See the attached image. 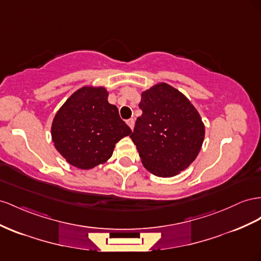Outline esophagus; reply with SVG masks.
Instances as JSON below:
<instances>
[{"instance_id":"obj_1","label":"esophagus","mask_w":261,"mask_h":261,"mask_svg":"<svg viewBox=\"0 0 261 261\" xmlns=\"http://www.w3.org/2000/svg\"><path fill=\"white\" fill-rule=\"evenodd\" d=\"M127 125L129 126L130 129H133V128H134V125H135V119H134V118H129L128 121H127Z\"/></svg>"}]
</instances>
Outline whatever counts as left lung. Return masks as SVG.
Segmentation results:
<instances>
[{
    "label": "left lung",
    "mask_w": 261,
    "mask_h": 261,
    "mask_svg": "<svg viewBox=\"0 0 261 261\" xmlns=\"http://www.w3.org/2000/svg\"><path fill=\"white\" fill-rule=\"evenodd\" d=\"M137 117L129 136L144 167L158 177H173L191 165L204 140L199 112L180 91L158 83L142 93Z\"/></svg>",
    "instance_id": "left-lung-1"
}]
</instances>
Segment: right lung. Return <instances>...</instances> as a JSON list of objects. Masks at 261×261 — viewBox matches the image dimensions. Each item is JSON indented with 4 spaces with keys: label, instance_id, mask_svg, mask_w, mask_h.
<instances>
[{
    "label": "right lung",
    "instance_id": "obj_1",
    "mask_svg": "<svg viewBox=\"0 0 261 261\" xmlns=\"http://www.w3.org/2000/svg\"><path fill=\"white\" fill-rule=\"evenodd\" d=\"M105 88L83 87L70 96L56 114L51 137L68 163L91 169L111 158L115 144L128 136L130 128L108 102Z\"/></svg>",
    "mask_w": 261,
    "mask_h": 261
}]
</instances>
